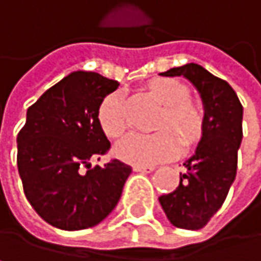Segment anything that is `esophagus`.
Returning a JSON list of instances; mask_svg holds the SVG:
<instances>
[{
    "label": "esophagus",
    "instance_id": "obj_1",
    "mask_svg": "<svg viewBox=\"0 0 261 261\" xmlns=\"http://www.w3.org/2000/svg\"><path fill=\"white\" fill-rule=\"evenodd\" d=\"M134 171L135 172H146V174H149V172L155 171V166H140V165H135Z\"/></svg>",
    "mask_w": 261,
    "mask_h": 261
}]
</instances>
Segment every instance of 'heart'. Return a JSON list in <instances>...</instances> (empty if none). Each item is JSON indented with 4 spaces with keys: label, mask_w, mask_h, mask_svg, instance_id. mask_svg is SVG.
Returning a JSON list of instances; mask_svg holds the SVG:
<instances>
[{
    "label": "heart",
    "mask_w": 261,
    "mask_h": 261,
    "mask_svg": "<svg viewBox=\"0 0 261 261\" xmlns=\"http://www.w3.org/2000/svg\"><path fill=\"white\" fill-rule=\"evenodd\" d=\"M149 92L165 106L156 124V127L165 129L153 134L132 132L117 144V156L130 165L147 166L171 160L181 149V143L174 132L181 135L185 143H192L201 132V109L189 100V89L183 83L174 78H160L149 84ZM98 123L111 138H120L124 134L127 121L124 93L121 90H115L103 98L98 108Z\"/></svg>",
    "instance_id": "1"
}]
</instances>
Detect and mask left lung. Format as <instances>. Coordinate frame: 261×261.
<instances>
[{"label":"left lung","mask_w":261,"mask_h":261,"mask_svg":"<svg viewBox=\"0 0 261 261\" xmlns=\"http://www.w3.org/2000/svg\"><path fill=\"white\" fill-rule=\"evenodd\" d=\"M163 76H185L198 90L204 117L201 140L180 174V185L161 195L168 220L181 229H201L221 207L237 174V155L243 138V106L224 80L195 63L163 72Z\"/></svg>","instance_id":"8db88e82"}]
</instances>
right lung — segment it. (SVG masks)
Listing matches in <instances>:
<instances>
[{
	"label": "right lung",
	"mask_w": 261,
	"mask_h": 261,
	"mask_svg": "<svg viewBox=\"0 0 261 261\" xmlns=\"http://www.w3.org/2000/svg\"><path fill=\"white\" fill-rule=\"evenodd\" d=\"M118 86L96 72L76 70L27 109L16 138L18 172L32 207L58 229L80 231L101 223L115 209L132 172L118 160L83 171L92 156L111 147L98 108Z\"/></svg>",
	"instance_id": "right-lung-1"
}]
</instances>
